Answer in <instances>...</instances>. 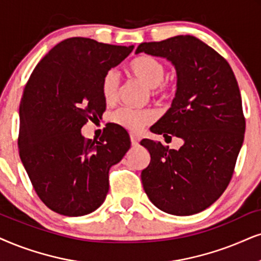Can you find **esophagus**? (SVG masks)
<instances>
[{
  "instance_id": "esophagus-1",
  "label": "esophagus",
  "mask_w": 261,
  "mask_h": 261,
  "mask_svg": "<svg viewBox=\"0 0 261 261\" xmlns=\"http://www.w3.org/2000/svg\"><path fill=\"white\" fill-rule=\"evenodd\" d=\"M130 140H131V144H133V146H137L138 142L141 141V138H140V136H137V135L131 134L130 135Z\"/></svg>"
}]
</instances>
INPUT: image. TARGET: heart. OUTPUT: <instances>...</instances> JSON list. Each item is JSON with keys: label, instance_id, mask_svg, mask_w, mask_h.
<instances>
[{"label": "heart", "instance_id": "b5f03b06", "mask_svg": "<svg viewBox=\"0 0 261 261\" xmlns=\"http://www.w3.org/2000/svg\"><path fill=\"white\" fill-rule=\"evenodd\" d=\"M128 71L133 77L149 89L150 94L163 95L165 92L164 81L166 78V66L156 58L143 55L128 65ZM119 75L114 70L106 72L101 82L102 96L107 103H113L118 97ZM155 115L150 110H133L123 107L112 114V121L131 131H140L147 124L154 120Z\"/></svg>", "mask_w": 261, "mask_h": 261}]
</instances>
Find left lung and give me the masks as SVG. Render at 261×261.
I'll list each match as a JSON object with an SVG mask.
<instances>
[{"instance_id": "left-lung-1", "label": "left lung", "mask_w": 261, "mask_h": 261, "mask_svg": "<svg viewBox=\"0 0 261 261\" xmlns=\"http://www.w3.org/2000/svg\"><path fill=\"white\" fill-rule=\"evenodd\" d=\"M136 54L174 66L177 90L169 111L150 131L183 140L179 149L141 141L150 163L141 173L151 203L173 216H191L216 202L226 189L245 137L242 100L235 74L223 57L194 36L141 43Z\"/></svg>"}]
</instances>
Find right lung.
Listing matches in <instances>:
<instances>
[{
	"label": "right lung",
	"mask_w": 261,
	"mask_h": 261,
	"mask_svg": "<svg viewBox=\"0 0 261 261\" xmlns=\"http://www.w3.org/2000/svg\"><path fill=\"white\" fill-rule=\"evenodd\" d=\"M133 49L65 39L38 62L26 84L19 154L39 199L54 212L81 217L97 210L110 189V169L130 149V137L118 125L106 127L100 141L85 140L81 130L106 110L102 78Z\"/></svg>",
	"instance_id": "obj_1"
}]
</instances>
